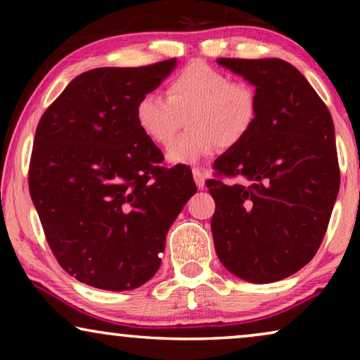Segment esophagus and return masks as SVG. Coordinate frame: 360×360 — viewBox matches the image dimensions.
I'll return each mask as SVG.
<instances>
[{
    "label": "esophagus",
    "instance_id": "obj_1",
    "mask_svg": "<svg viewBox=\"0 0 360 360\" xmlns=\"http://www.w3.org/2000/svg\"><path fill=\"white\" fill-rule=\"evenodd\" d=\"M193 179H195L196 186H198L200 190H203L205 186H206V175H205V172L201 170V169H198V167H196V169H193Z\"/></svg>",
    "mask_w": 360,
    "mask_h": 360
}]
</instances>
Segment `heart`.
<instances>
[{"label": "heart", "mask_w": 360, "mask_h": 360, "mask_svg": "<svg viewBox=\"0 0 360 360\" xmlns=\"http://www.w3.org/2000/svg\"><path fill=\"white\" fill-rule=\"evenodd\" d=\"M252 85L234 82L205 62H191L167 83V98L147 91L136 103V122L157 146H167L186 120L188 131L167 149L170 164L195 165L223 147L245 139L257 120Z\"/></svg>", "instance_id": "heart-1"}]
</instances>
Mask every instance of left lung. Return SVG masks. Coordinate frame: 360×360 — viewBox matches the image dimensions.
I'll return each instance as SVG.
<instances>
[{
    "mask_svg": "<svg viewBox=\"0 0 360 360\" xmlns=\"http://www.w3.org/2000/svg\"><path fill=\"white\" fill-rule=\"evenodd\" d=\"M255 86L257 120L214 162L211 231L221 264L252 283L287 278L314 257L339 191L334 124L307 78L280 58H218Z\"/></svg>",
    "mask_w": 360,
    "mask_h": 360,
    "instance_id": "left-lung-1",
    "label": "left lung"
}]
</instances>
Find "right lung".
Segmentation results:
<instances>
[{"mask_svg": "<svg viewBox=\"0 0 360 360\" xmlns=\"http://www.w3.org/2000/svg\"><path fill=\"white\" fill-rule=\"evenodd\" d=\"M176 58L93 68L68 83L39 121L29 191L63 270L90 287L124 292L160 267L172 223L195 195L186 167L164 169L142 134L136 103Z\"/></svg>", "mask_w": 360, "mask_h": 360, "instance_id": "add662e5", "label": "right lung"}]
</instances>
